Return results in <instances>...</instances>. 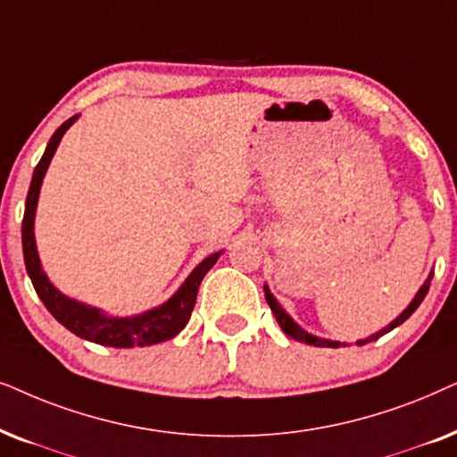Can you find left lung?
I'll use <instances>...</instances> for the list:
<instances>
[{"mask_svg": "<svg viewBox=\"0 0 457 457\" xmlns=\"http://www.w3.org/2000/svg\"><path fill=\"white\" fill-rule=\"evenodd\" d=\"M430 279H433V276H428V279L427 282H424V286L422 288L418 290V295H416V299H413L411 303H410V307L405 309L403 313L399 315L397 320L393 321L391 326H386L385 330H380V332H376L374 337H370V338H366V340H360V343L357 345H366V343H370V340H376V338H380L382 334H386V332H391L393 328H397L399 324H403V321L410 318V315L416 312V309L420 307V303L424 301V296H427V292H428V288H430ZM265 299H267V303H270V307H271V312H273V315H276V320H278V324H279V328H282V330L288 334V337H292L295 340H299V343H309V345H315V346H332V349H337V346H340V343H332V340H324V338H315V337H312V334H307V332H303L299 326L295 324V321H292L288 315H286V312L282 307L278 305V301L273 299V296L270 295V290L265 288ZM346 346V345H345Z\"/></svg>", "mask_w": 457, "mask_h": 457, "instance_id": "obj_1", "label": "left lung"}]
</instances>
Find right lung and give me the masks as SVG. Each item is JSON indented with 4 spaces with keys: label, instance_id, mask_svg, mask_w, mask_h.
Returning <instances> with one entry per match:
<instances>
[{
    "label": "right lung",
    "instance_id": "1",
    "mask_svg": "<svg viewBox=\"0 0 457 457\" xmlns=\"http://www.w3.org/2000/svg\"><path fill=\"white\" fill-rule=\"evenodd\" d=\"M77 117H71L58 127L54 133L50 144L41 156L39 165L35 167L33 179H30V187L27 194V206H24V217H22V253H24V265H27L29 278L35 286V292L39 295V299L44 301L47 312L62 324L66 330H71L77 337L91 343L104 345V346H117V349H129V346H150L162 340L173 338L175 334L181 332L190 320L192 309L196 305V295L198 286L206 276V271L215 265L219 259V253L206 257L196 270L190 273V278L186 279L184 286L175 292L165 305L144 315H136V318H106L97 309L83 305V303L66 299L64 295L54 288L50 279L46 278L44 270H41L37 248H35V236H33V219L35 209H37V198H39V187L44 181V175L50 165L54 152H56L60 139H62L64 131L75 123Z\"/></svg>",
    "mask_w": 457,
    "mask_h": 457
}]
</instances>
